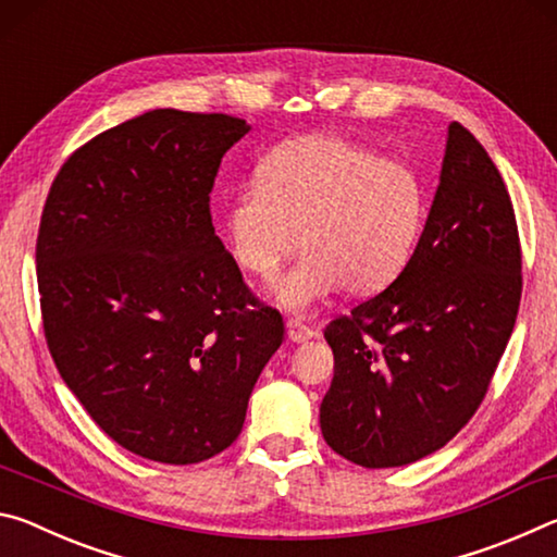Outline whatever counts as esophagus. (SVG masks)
<instances>
[{"instance_id": "1", "label": "esophagus", "mask_w": 557, "mask_h": 557, "mask_svg": "<svg viewBox=\"0 0 557 557\" xmlns=\"http://www.w3.org/2000/svg\"><path fill=\"white\" fill-rule=\"evenodd\" d=\"M317 332L312 326H307L305 322H299V319H289L287 322V338L292 344H301V342H309V338H314Z\"/></svg>"}]
</instances>
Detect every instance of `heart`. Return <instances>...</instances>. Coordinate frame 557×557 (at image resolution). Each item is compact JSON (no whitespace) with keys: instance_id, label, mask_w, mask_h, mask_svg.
<instances>
[{"instance_id":"obj_1","label":"heart","mask_w":557,"mask_h":557,"mask_svg":"<svg viewBox=\"0 0 557 557\" xmlns=\"http://www.w3.org/2000/svg\"><path fill=\"white\" fill-rule=\"evenodd\" d=\"M428 219V186L403 159L338 135L282 143L262 159L256 184L225 211L235 265L270 280L301 238L295 265L272 297L307 314L344 287L375 295L391 285L418 248Z\"/></svg>"}]
</instances>
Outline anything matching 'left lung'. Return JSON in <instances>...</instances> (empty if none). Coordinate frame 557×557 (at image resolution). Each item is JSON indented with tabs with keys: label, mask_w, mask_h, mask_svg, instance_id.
Here are the masks:
<instances>
[{
	"label": "left lung",
	"mask_w": 557,
	"mask_h": 557,
	"mask_svg": "<svg viewBox=\"0 0 557 557\" xmlns=\"http://www.w3.org/2000/svg\"><path fill=\"white\" fill-rule=\"evenodd\" d=\"M511 196L492 157L447 127L440 186L405 270L326 326L334 381L326 445L366 469L432 455L467 425L502 361L521 301Z\"/></svg>",
	"instance_id": "left-lung-1"
}]
</instances>
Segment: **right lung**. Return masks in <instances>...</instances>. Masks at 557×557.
<instances>
[{
  "instance_id": "right-lung-1",
  "label": "right lung",
  "mask_w": 557,
  "mask_h": 557,
  "mask_svg": "<svg viewBox=\"0 0 557 557\" xmlns=\"http://www.w3.org/2000/svg\"><path fill=\"white\" fill-rule=\"evenodd\" d=\"M248 132L221 112L149 110L73 152L44 206L55 369L108 437L162 465L233 445L285 336L211 223L221 159Z\"/></svg>"
}]
</instances>
